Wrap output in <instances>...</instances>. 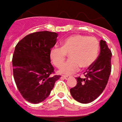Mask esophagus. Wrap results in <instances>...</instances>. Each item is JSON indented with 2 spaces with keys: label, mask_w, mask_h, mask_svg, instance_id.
<instances>
[{
  "label": "esophagus",
  "mask_w": 122,
  "mask_h": 122,
  "mask_svg": "<svg viewBox=\"0 0 122 122\" xmlns=\"http://www.w3.org/2000/svg\"><path fill=\"white\" fill-rule=\"evenodd\" d=\"M62 78H65V79H68V78H70V76H62Z\"/></svg>",
  "instance_id": "esophagus-1"
}]
</instances>
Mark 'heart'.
<instances>
[{"label":"heart","mask_w":122,"mask_h":122,"mask_svg":"<svg viewBox=\"0 0 122 122\" xmlns=\"http://www.w3.org/2000/svg\"><path fill=\"white\" fill-rule=\"evenodd\" d=\"M100 48L99 41L95 37L85 35H74L62 42V46H56L50 51V58L56 67H60L69 53L70 59L61 66L60 72L71 74L80 66L87 68L97 60Z\"/></svg>","instance_id":"b5f03b06"}]
</instances>
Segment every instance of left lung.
<instances>
[{"label": "left lung", "instance_id": "left-lung-1", "mask_svg": "<svg viewBox=\"0 0 122 122\" xmlns=\"http://www.w3.org/2000/svg\"><path fill=\"white\" fill-rule=\"evenodd\" d=\"M100 53L97 59L84 73L85 77H77V85L70 89L75 100L88 103L94 101L103 92L111 72L112 53L107 43L100 41Z\"/></svg>", "mask_w": 122, "mask_h": 122}]
</instances>
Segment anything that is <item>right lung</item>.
I'll list each match as a JSON object with an SVG mask.
<instances>
[{
  "label": "right lung",
  "mask_w": 122,
  "mask_h": 122,
  "mask_svg": "<svg viewBox=\"0 0 122 122\" xmlns=\"http://www.w3.org/2000/svg\"><path fill=\"white\" fill-rule=\"evenodd\" d=\"M57 34L49 31L30 33L16 44L12 66L14 81L21 96L28 102L45 100L61 76H52L50 51L56 43Z\"/></svg>",
  "instance_id": "1"
}]
</instances>
